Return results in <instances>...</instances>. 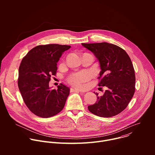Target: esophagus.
Segmentation results:
<instances>
[{"instance_id": "1", "label": "esophagus", "mask_w": 155, "mask_h": 155, "mask_svg": "<svg viewBox=\"0 0 155 155\" xmlns=\"http://www.w3.org/2000/svg\"><path fill=\"white\" fill-rule=\"evenodd\" d=\"M71 92H81L78 90L74 89V88H71Z\"/></svg>"}]
</instances>
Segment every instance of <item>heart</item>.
I'll return each instance as SVG.
<instances>
[{
	"label": "heart",
	"instance_id": "heart-1",
	"mask_svg": "<svg viewBox=\"0 0 155 155\" xmlns=\"http://www.w3.org/2000/svg\"><path fill=\"white\" fill-rule=\"evenodd\" d=\"M90 78V74L85 71L71 74L68 78V81L73 86L77 87H83V84Z\"/></svg>",
	"mask_w": 155,
	"mask_h": 155
}]
</instances>
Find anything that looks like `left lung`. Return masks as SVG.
I'll use <instances>...</instances> for the list:
<instances>
[{
  "label": "left lung",
  "mask_w": 155,
  "mask_h": 155,
  "mask_svg": "<svg viewBox=\"0 0 155 155\" xmlns=\"http://www.w3.org/2000/svg\"><path fill=\"white\" fill-rule=\"evenodd\" d=\"M81 45L98 59L101 68L98 85L107 87L103 96L97 97L94 104L87 107L88 110L104 118L119 114L127 107L135 93V72L129 56L123 49L112 43Z\"/></svg>",
  "instance_id": "left-lung-1"
}]
</instances>
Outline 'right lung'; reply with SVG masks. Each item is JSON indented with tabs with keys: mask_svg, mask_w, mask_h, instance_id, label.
I'll return each instance as SVG.
<instances>
[{
	"mask_svg": "<svg viewBox=\"0 0 155 155\" xmlns=\"http://www.w3.org/2000/svg\"><path fill=\"white\" fill-rule=\"evenodd\" d=\"M71 47L59 44L38 45L22 59L18 84L23 101L30 111L41 118H49L63 109L69 95V87L61 83L58 90L49 86L55 76L57 62L62 54Z\"/></svg>",
	"mask_w": 155,
	"mask_h": 155,
	"instance_id": "obj_1",
	"label": "right lung"
}]
</instances>
